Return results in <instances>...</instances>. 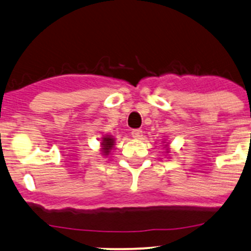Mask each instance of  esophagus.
<instances>
[{
  "instance_id": "obj_1",
  "label": "esophagus",
  "mask_w": 251,
  "mask_h": 251,
  "mask_svg": "<svg viewBox=\"0 0 251 251\" xmlns=\"http://www.w3.org/2000/svg\"><path fill=\"white\" fill-rule=\"evenodd\" d=\"M131 136L138 140V138L142 137V130H141V129H134V130L131 131Z\"/></svg>"
}]
</instances>
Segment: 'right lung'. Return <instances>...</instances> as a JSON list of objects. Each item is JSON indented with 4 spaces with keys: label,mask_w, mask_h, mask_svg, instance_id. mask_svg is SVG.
Segmentation results:
<instances>
[{
    "label": "right lung",
    "mask_w": 251,
    "mask_h": 251,
    "mask_svg": "<svg viewBox=\"0 0 251 251\" xmlns=\"http://www.w3.org/2000/svg\"><path fill=\"white\" fill-rule=\"evenodd\" d=\"M114 143H115V138L113 136H110V135H105V136L102 138V142H101L102 154L104 156H108L109 152H110V150L113 149Z\"/></svg>",
    "instance_id": "right-lung-1"
}]
</instances>
